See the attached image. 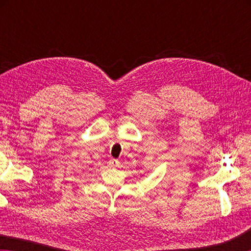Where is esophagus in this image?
Returning <instances> with one entry per match:
<instances>
[{
    "instance_id": "obj_1",
    "label": "esophagus",
    "mask_w": 251,
    "mask_h": 251,
    "mask_svg": "<svg viewBox=\"0 0 251 251\" xmlns=\"http://www.w3.org/2000/svg\"><path fill=\"white\" fill-rule=\"evenodd\" d=\"M109 166H112V167H120L121 166V163L117 159H110L109 160Z\"/></svg>"
}]
</instances>
